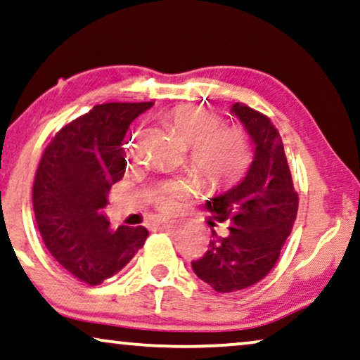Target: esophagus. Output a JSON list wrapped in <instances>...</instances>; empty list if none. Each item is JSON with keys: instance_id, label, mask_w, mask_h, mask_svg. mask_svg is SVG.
<instances>
[{"instance_id": "esophagus-1", "label": "esophagus", "mask_w": 360, "mask_h": 360, "mask_svg": "<svg viewBox=\"0 0 360 360\" xmlns=\"http://www.w3.org/2000/svg\"><path fill=\"white\" fill-rule=\"evenodd\" d=\"M167 221H165V219H160V217H154L153 219V221H150V224H149V226L150 227H153V229H160V227H165V226H167Z\"/></svg>"}]
</instances>
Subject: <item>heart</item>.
<instances>
[{
    "mask_svg": "<svg viewBox=\"0 0 360 360\" xmlns=\"http://www.w3.org/2000/svg\"><path fill=\"white\" fill-rule=\"evenodd\" d=\"M165 122L185 144H190V167L211 185L231 184L247 167L248 139L240 128L219 127V118L195 105L175 107ZM195 190L190 180L162 184L153 193V202L165 212L176 211Z\"/></svg>",
    "mask_w": 360,
    "mask_h": 360,
    "instance_id": "b5f03b06",
    "label": "heart"
}]
</instances>
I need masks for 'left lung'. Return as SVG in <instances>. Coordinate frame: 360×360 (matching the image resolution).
Segmentation results:
<instances>
[{
  "label": "left lung",
  "mask_w": 360,
  "mask_h": 360,
  "mask_svg": "<svg viewBox=\"0 0 360 360\" xmlns=\"http://www.w3.org/2000/svg\"><path fill=\"white\" fill-rule=\"evenodd\" d=\"M231 113L252 139L253 160L236 186L206 201L212 217L227 222V233L212 231L207 252L191 263L198 278L222 294L247 289L273 269L299 207L283 139L271 120L240 102Z\"/></svg>",
  "instance_id": "1"
}]
</instances>
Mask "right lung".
I'll use <instances>...</instances> for the list:
<instances>
[{
    "label": "right lung",
    "instance_id": "1",
    "mask_svg": "<svg viewBox=\"0 0 360 360\" xmlns=\"http://www.w3.org/2000/svg\"><path fill=\"white\" fill-rule=\"evenodd\" d=\"M153 105H96L61 128L40 159L32 202L41 240L61 266L91 285L127 266L149 236L143 226L112 229L103 210L124 175V134Z\"/></svg>",
    "mask_w": 360,
    "mask_h": 360
}]
</instances>
